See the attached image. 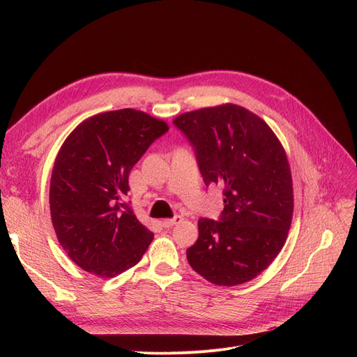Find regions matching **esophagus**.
<instances>
[{"label": "esophagus", "instance_id": "esophagus-1", "mask_svg": "<svg viewBox=\"0 0 357 357\" xmlns=\"http://www.w3.org/2000/svg\"><path fill=\"white\" fill-rule=\"evenodd\" d=\"M182 221V217L181 215H175L174 218H166V220H162L160 221V224H162V227H165V229H171V227H174L175 224H179Z\"/></svg>", "mask_w": 357, "mask_h": 357}]
</instances>
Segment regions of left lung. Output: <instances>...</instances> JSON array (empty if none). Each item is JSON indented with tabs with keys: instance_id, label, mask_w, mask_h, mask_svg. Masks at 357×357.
I'll return each instance as SVG.
<instances>
[{
	"instance_id": "left-lung-1",
	"label": "left lung",
	"mask_w": 357,
	"mask_h": 357,
	"mask_svg": "<svg viewBox=\"0 0 357 357\" xmlns=\"http://www.w3.org/2000/svg\"><path fill=\"white\" fill-rule=\"evenodd\" d=\"M174 124L194 147L205 185L220 183L224 195L218 221L198 220V240L186 259L211 284H245L272 264L291 227L285 150L264 120L236 104L183 112Z\"/></svg>"
}]
</instances>
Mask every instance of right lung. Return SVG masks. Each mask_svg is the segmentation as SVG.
Segmentation results:
<instances>
[{"mask_svg":"<svg viewBox=\"0 0 357 357\" xmlns=\"http://www.w3.org/2000/svg\"><path fill=\"white\" fill-rule=\"evenodd\" d=\"M169 130L143 111L123 108L82 121L63 142L50 179L52 222L81 269L114 278L133 268L153 240L130 204L128 174Z\"/></svg>","mask_w":357,"mask_h":357,"instance_id":"add662e5","label":"right lung"}]
</instances>
